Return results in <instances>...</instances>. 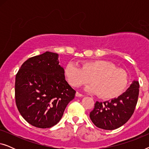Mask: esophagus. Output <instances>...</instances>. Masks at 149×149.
Returning a JSON list of instances; mask_svg holds the SVG:
<instances>
[{"label": "esophagus", "mask_w": 149, "mask_h": 149, "mask_svg": "<svg viewBox=\"0 0 149 149\" xmlns=\"http://www.w3.org/2000/svg\"><path fill=\"white\" fill-rule=\"evenodd\" d=\"M76 96H77V97H82V96H83V95L82 94V93H81L78 92V91H77V92H76Z\"/></svg>", "instance_id": "obj_1"}]
</instances>
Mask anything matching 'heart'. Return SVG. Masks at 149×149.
Here are the masks:
<instances>
[{"label": "heart", "instance_id": "b5f03b06", "mask_svg": "<svg viewBox=\"0 0 149 149\" xmlns=\"http://www.w3.org/2000/svg\"><path fill=\"white\" fill-rule=\"evenodd\" d=\"M82 67L73 62H68L64 70L69 84L79 87L90 82L87 87L90 92L98 93L104 99L117 97L125 90L129 82L127 72L122 68H116L109 61L95 60L83 62Z\"/></svg>", "mask_w": 149, "mask_h": 149}]
</instances>
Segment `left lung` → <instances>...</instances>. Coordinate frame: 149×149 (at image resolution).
<instances>
[{
	"label": "left lung",
	"mask_w": 149,
	"mask_h": 149,
	"mask_svg": "<svg viewBox=\"0 0 149 149\" xmlns=\"http://www.w3.org/2000/svg\"><path fill=\"white\" fill-rule=\"evenodd\" d=\"M139 82L134 81L127 91L117 98L96 102L89 117L96 127L113 130L124 125L133 115L139 94Z\"/></svg>",
	"instance_id": "obj_1"
}]
</instances>
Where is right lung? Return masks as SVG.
Wrapping results in <instances>:
<instances>
[{
	"mask_svg": "<svg viewBox=\"0 0 149 149\" xmlns=\"http://www.w3.org/2000/svg\"><path fill=\"white\" fill-rule=\"evenodd\" d=\"M58 54L46 52L30 58L15 76V98L18 111L30 125L49 128L62 117L76 91L65 79Z\"/></svg>",
	"mask_w": 149,
	"mask_h": 149,
	"instance_id": "1",
	"label": "right lung"
}]
</instances>
